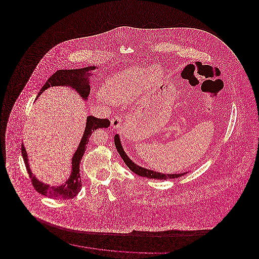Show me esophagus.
Returning <instances> with one entry per match:
<instances>
[{
	"label": "esophagus",
	"instance_id": "obj_1",
	"mask_svg": "<svg viewBox=\"0 0 259 259\" xmlns=\"http://www.w3.org/2000/svg\"><path fill=\"white\" fill-rule=\"evenodd\" d=\"M111 127L112 128H118L121 124V118L118 114H114L111 120Z\"/></svg>",
	"mask_w": 259,
	"mask_h": 259
}]
</instances>
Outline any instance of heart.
Masks as SVG:
<instances>
[{
  "label": "heart",
  "instance_id": "b5f03b06",
  "mask_svg": "<svg viewBox=\"0 0 259 259\" xmlns=\"http://www.w3.org/2000/svg\"><path fill=\"white\" fill-rule=\"evenodd\" d=\"M144 71L141 69H130L110 76L104 83L102 93L105 98L112 103H123L139 94L140 83L143 79L145 83H151L158 80L160 74L155 68L148 70L143 78Z\"/></svg>",
  "mask_w": 259,
  "mask_h": 259
}]
</instances>
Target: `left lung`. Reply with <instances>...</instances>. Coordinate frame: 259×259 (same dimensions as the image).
I'll return each mask as SVG.
<instances>
[{
    "label": "left lung",
    "mask_w": 259,
    "mask_h": 259,
    "mask_svg": "<svg viewBox=\"0 0 259 259\" xmlns=\"http://www.w3.org/2000/svg\"><path fill=\"white\" fill-rule=\"evenodd\" d=\"M114 145H115V148L117 149L119 155L121 156V158L123 159L125 164L128 166V168L133 171V172L141 176V177H146L148 179H155V180H167V179H176V178H179L184 174H162V172H155V171H151V170H148V169H145L143 167H140L138 165H136L135 163L133 161L131 160L127 155L126 153L124 152L123 148L122 146L120 144V140H119V137L116 134L114 136Z\"/></svg>",
    "instance_id": "obj_1"
}]
</instances>
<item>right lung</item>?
<instances>
[{
    "label": "right lung",
    "mask_w": 259,
    "mask_h": 259,
    "mask_svg": "<svg viewBox=\"0 0 259 259\" xmlns=\"http://www.w3.org/2000/svg\"><path fill=\"white\" fill-rule=\"evenodd\" d=\"M95 67H87L83 69L78 70H59L55 72L50 76L46 82V84L41 87L40 91L38 92V95L42 93L46 89L50 87H57V85H70L74 88L75 91H77L82 98L87 99L90 92V85L88 83V71L94 70ZM37 95V96H38ZM87 127L84 130V134L82 136L81 142L76 149L75 153L73 156L72 161V174L70 179L65 183V185H61L59 187L50 186V185H44L42 183L38 182L37 179L33 176L31 170L29 168L27 153L25 150L24 146L21 145V151L22 156L25 162V166L27 169V172L29 174V177L31 179L32 185L34 188L37 190L38 193L48 196V197L57 199V200H66V199H72L80 191L81 189V180H80V174H79V164L81 157L87 149V145L88 144L89 138L91 134L94 132V130L98 128H107L110 126V120L107 118L100 119L95 116L89 115L87 116Z\"/></svg>",
    "instance_id": "obj_1"
}]
</instances>
